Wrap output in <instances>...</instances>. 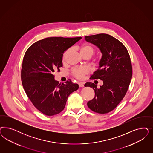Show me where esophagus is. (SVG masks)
Wrapping results in <instances>:
<instances>
[{"label":"esophagus","mask_w":153,"mask_h":153,"mask_svg":"<svg viewBox=\"0 0 153 153\" xmlns=\"http://www.w3.org/2000/svg\"><path fill=\"white\" fill-rule=\"evenodd\" d=\"M79 84V86L80 87H84V83H82V82H80L78 83Z\"/></svg>","instance_id":"esophagus-1"}]
</instances>
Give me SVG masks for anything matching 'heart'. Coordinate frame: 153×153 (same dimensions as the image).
I'll return each instance as SVG.
<instances>
[{
	"label": "heart",
	"mask_w": 153,
	"mask_h": 153,
	"mask_svg": "<svg viewBox=\"0 0 153 153\" xmlns=\"http://www.w3.org/2000/svg\"><path fill=\"white\" fill-rule=\"evenodd\" d=\"M71 51V48L67 49L63 54V60L65 61L67 57L69 56ZM80 53L82 56L84 55H89L92 56L94 53V48L88 45H82L79 48ZM73 74L78 79H82L84 75L88 74L89 73V69L87 68H75L72 71Z\"/></svg>",
	"instance_id": "b5f03b06"
}]
</instances>
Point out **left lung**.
I'll return each instance as SVG.
<instances>
[{
  "label": "left lung",
  "instance_id": "1",
  "mask_svg": "<svg viewBox=\"0 0 153 153\" xmlns=\"http://www.w3.org/2000/svg\"><path fill=\"white\" fill-rule=\"evenodd\" d=\"M85 40L97 46L102 53L98 69L90 78L103 82L100 88L91 82L84 84L95 93L87 106L94 112L108 113L118 105L128 90L132 76L130 57L123 43L110 35L86 36Z\"/></svg>",
  "mask_w": 153,
  "mask_h": 153
}]
</instances>
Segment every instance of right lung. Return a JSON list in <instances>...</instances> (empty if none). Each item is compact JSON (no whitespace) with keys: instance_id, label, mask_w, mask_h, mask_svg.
I'll return each instance as SVG.
<instances>
[{"instance_id":"1","label":"right lung","mask_w":153,"mask_h":153,"mask_svg":"<svg viewBox=\"0 0 153 153\" xmlns=\"http://www.w3.org/2000/svg\"><path fill=\"white\" fill-rule=\"evenodd\" d=\"M81 39L47 38L35 42L25 52L21 69L22 85L35 107L46 115L61 112L69 95L79 88V85L71 81L59 83L53 73L62 67L65 51Z\"/></svg>"}]
</instances>
